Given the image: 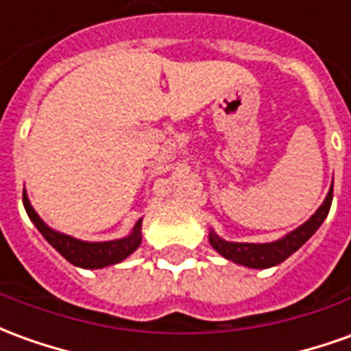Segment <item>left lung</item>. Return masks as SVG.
<instances>
[{
  "label": "left lung",
  "instance_id": "1",
  "mask_svg": "<svg viewBox=\"0 0 351 351\" xmlns=\"http://www.w3.org/2000/svg\"><path fill=\"white\" fill-rule=\"evenodd\" d=\"M330 203H332V184H330L325 201L319 205V209L315 210L304 224H300L293 232H289L276 241H269V243H237V241L222 239L220 235L215 234V230H210L209 243L213 245V249L218 254H222L224 258L235 262L239 266L254 269L271 268V266H278L283 261H287L293 252L298 251L317 232V228L323 224V220L329 215Z\"/></svg>",
  "mask_w": 351,
  "mask_h": 351
}]
</instances>
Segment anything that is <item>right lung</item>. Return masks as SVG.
I'll list each match as a JSON object with an SVG mask.
<instances>
[{
  "label": "right lung",
  "mask_w": 351,
  "mask_h": 351,
  "mask_svg": "<svg viewBox=\"0 0 351 351\" xmlns=\"http://www.w3.org/2000/svg\"><path fill=\"white\" fill-rule=\"evenodd\" d=\"M22 203L24 209L28 213V217L34 222V226L38 228L39 234L43 235L49 241L51 247H55L56 251L64 256L66 261L85 269H99L106 266H114L123 262L127 256H131L142 243V218L134 224L133 232L125 235L121 239H112V241H83L72 235L56 232L51 226H47L36 209L32 207L28 193L24 190L22 193Z\"/></svg>",
  "instance_id": "1"
}]
</instances>
